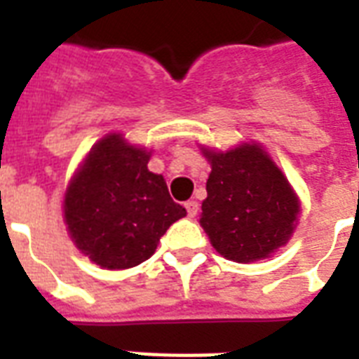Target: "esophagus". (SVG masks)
Returning a JSON list of instances; mask_svg holds the SVG:
<instances>
[{
  "label": "esophagus",
  "mask_w": 359,
  "mask_h": 359,
  "mask_svg": "<svg viewBox=\"0 0 359 359\" xmlns=\"http://www.w3.org/2000/svg\"><path fill=\"white\" fill-rule=\"evenodd\" d=\"M186 212H188V216L190 218H196L197 212H199V203L197 201H186Z\"/></svg>",
  "instance_id": "34e87169"
}]
</instances>
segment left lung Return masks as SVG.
I'll return each instance as SVG.
<instances>
[{"instance_id":"8db88e82","label":"left lung","mask_w":359,"mask_h":359,"mask_svg":"<svg viewBox=\"0 0 359 359\" xmlns=\"http://www.w3.org/2000/svg\"><path fill=\"white\" fill-rule=\"evenodd\" d=\"M212 165L199 224L218 253L236 262L264 259L287 244L300 205L259 145L208 152Z\"/></svg>"}]
</instances>
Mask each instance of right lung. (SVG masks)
<instances>
[{
	"label": "right lung",
	"mask_w": 359,
	"mask_h": 359,
	"mask_svg": "<svg viewBox=\"0 0 359 359\" xmlns=\"http://www.w3.org/2000/svg\"><path fill=\"white\" fill-rule=\"evenodd\" d=\"M149 152L111 134L93 147L65 196V222L81 253L109 270L137 266L154 253L186 208L162 175L147 169Z\"/></svg>",
	"instance_id": "obj_1"
}]
</instances>
